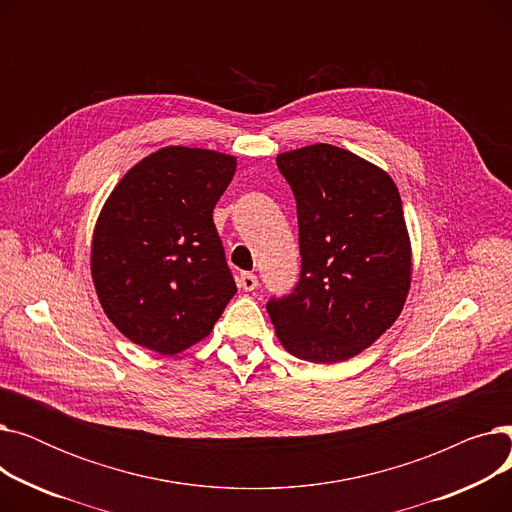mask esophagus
I'll return each mask as SVG.
<instances>
[{
	"label": "esophagus",
	"instance_id": "obj_1",
	"mask_svg": "<svg viewBox=\"0 0 512 512\" xmlns=\"http://www.w3.org/2000/svg\"><path fill=\"white\" fill-rule=\"evenodd\" d=\"M238 286L242 288V290H247V292H253L257 286H259V280H257V276L255 274H249V272H242L240 276H238Z\"/></svg>",
	"mask_w": 512,
	"mask_h": 512
}]
</instances>
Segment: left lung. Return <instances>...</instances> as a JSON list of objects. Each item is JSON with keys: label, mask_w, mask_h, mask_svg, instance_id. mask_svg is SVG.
I'll list each match as a JSON object with an SVG mask.
<instances>
[{"label": "left lung", "mask_w": 512, "mask_h": 512, "mask_svg": "<svg viewBox=\"0 0 512 512\" xmlns=\"http://www.w3.org/2000/svg\"><path fill=\"white\" fill-rule=\"evenodd\" d=\"M276 164L297 199L301 276L267 301L288 353L346 361L378 340L411 286V242L394 180L359 155L317 143Z\"/></svg>", "instance_id": "1"}]
</instances>
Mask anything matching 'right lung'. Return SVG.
<instances>
[{
  "instance_id": "right-lung-1",
  "label": "right lung",
  "mask_w": 512,
  "mask_h": 512,
  "mask_svg": "<svg viewBox=\"0 0 512 512\" xmlns=\"http://www.w3.org/2000/svg\"><path fill=\"white\" fill-rule=\"evenodd\" d=\"M234 172L232 155L164 147L107 197L91 274L105 315L134 344L182 353L209 336L236 294L211 215Z\"/></svg>"
}]
</instances>
